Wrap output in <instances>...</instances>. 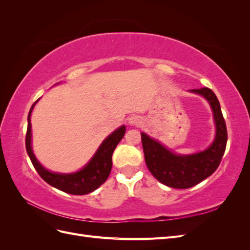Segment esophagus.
<instances>
[{"instance_id":"1","label":"esophagus","mask_w":250,"mask_h":250,"mask_svg":"<svg viewBox=\"0 0 250 250\" xmlns=\"http://www.w3.org/2000/svg\"><path fill=\"white\" fill-rule=\"evenodd\" d=\"M128 123L131 126H139L142 124V118L137 115H132L128 118Z\"/></svg>"}]
</instances>
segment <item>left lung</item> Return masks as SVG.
<instances>
[{
	"mask_svg": "<svg viewBox=\"0 0 250 250\" xmlns=\"http://www.w3.org/2000/svg\"><path fill=\"white\" fill-rule=\"evenodd\" d=\"M188 92L202 96L213 111L215 139L206 150L192 154H177L145 132L141 133L149 171L160 183L174 188H188L210 176L220 165L228 142V131L220 103L213 90L203 87L190 89Z\"/></svg>",
	"mask_w": 250,
	"mask_h": 250,
	"instance_id": "8db88e82",
	"label": "left lung"
}]
</instances>
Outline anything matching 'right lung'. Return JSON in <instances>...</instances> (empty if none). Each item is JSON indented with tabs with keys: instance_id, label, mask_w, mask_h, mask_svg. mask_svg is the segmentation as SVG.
I'll return each instance as SVG.
<instances>
[{
	"instance_id": "obj_1",
	"label": "right lung",
	"mask_w": 250,
	"mask_h": 250,
	"mask_svg": "<svg viewBox=\"0 0 250 250\" xmlns=\"http://www.w3.org/2000/svg\"><path fill=\"white\" fill-rule=\"evenodd\" d=\"M60 82L56 83L59 84ZM40 100V99H39ZM36 100L30 108L28 115V128L26 134V150L27 153L32 162L35 170L40 174L41 177L48 183L50 186L54 187L58 190L72 195H85L97 190L102 184H104L108 178L112 161L111 156L113 150L116 149L120 141L123 139L126 127L125 125L120 126L118 129L112 131L108 137L105 139L99 148L97 149L93 157L89 162L81 168L79 171L74 173H58L52 172L46 169L43 166L37 161L32 150V129H31V113L39 102Z\"/></svg>"
}]
</instances>
